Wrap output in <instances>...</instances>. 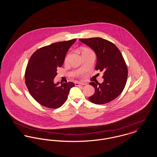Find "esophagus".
Returning a JSON list of instances; mask_svg holds the SVG:
<instances>
[{
  "instance_id": "34e87169",
  "label": "esophagus",
  "mask_w": 157,
  "mask_h": 157,
  "mask_svg": "<svg viewBox=\"0 0 157 157\" xmlns=\"http://www.w3.org/2000/svg\"><path fill=\"white\" fill-rule=\"evenodd\" d=\"M75 86H81V85H85V83H81V82H75Z\"/></svg>"
}]
</instances>
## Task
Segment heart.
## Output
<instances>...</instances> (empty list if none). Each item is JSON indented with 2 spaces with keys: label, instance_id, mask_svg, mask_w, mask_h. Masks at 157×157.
<instances>
[{
  "label": "heart",
  "instance_id": "heart-1",
  "mask_svg": "<svg viewBox=\"0 0 157 157\" xmlns=\"http://www.w3.org/2000/svg\"><path fill=\"white\" fill-rule=\"evenodd\" d=\"M91 51V50H90L89 49H86V48H85V49H83V51H82V53L83 52H86V51ZM69 55H67V56H66V58H65V62L66 63V62H67V60H68V58H69Z\"/></svg>",
  "mask_w": 157,
  "mask_h": 157
}]
</instances>
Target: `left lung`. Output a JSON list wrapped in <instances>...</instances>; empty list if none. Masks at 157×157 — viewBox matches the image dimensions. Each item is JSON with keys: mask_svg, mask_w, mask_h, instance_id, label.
<instances>
[{"mask_svg": "<svg viewBox=\"0 0 157 157\" xmlns=\"http://www.w3.org/2000/svg\"><path fill=\"white\" fill-rule=\"evenodd\" d=\"M81 42L90 46L97 55L95 69L104 72V82H92L95 93L89 97L95 104L108 103L118 97L124 89L128 77L125 61L119 49L111 42L101 37L79 39Z\"/></svg>", "mask_w": 157, "mask_h": 157, "instance_id": "8db88e82", "label": "left lung"}]
</instances>
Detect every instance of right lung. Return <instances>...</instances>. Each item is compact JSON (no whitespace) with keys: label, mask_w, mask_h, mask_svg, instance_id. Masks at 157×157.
<instances>
[{"label":"right lung","mask_w":157,"mask_h":157,"mask_svg":"<svg viewBox=\"0 0 157 157\" xmlns=\"http://www.w3.org/2000/svg\"><path fill=\"white\" fill-rule=\"evenodd\" d=\"M76 39L45 46L32 54L26 68L25 79L31 96L49 108H58L65 103L73 82L55 83L57 68L63 63L65 55Z\"/></svg>","instance_id":"right-lung-1"}]
</instances>
